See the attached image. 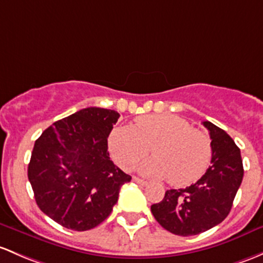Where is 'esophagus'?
Segmentation results:
<instances>
[{"instance_id": "obj_1", "label": "esophagus", "mask_w": 263, "mask_h": 263, "mask_svg": "<svg viewBox=\"0 0 263 263\" xmlns=\"http://www.w3.org/2000/svg\"><path fill=\"white\" fill-rule=\"evenodd\" d=\"M134 181H135V182H137V184L141 185V186H146V185L148 184L147 181H146V180H143V179H140V178H137V176H134Z\"/></svg>"}]
</instances>
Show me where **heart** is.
<instances>
[{
	"mask_svg": "<svg viewBox=\"0 0 263 263\" xmlns=\"http://www.w3.org/2000/svg\"><path fill=\"white\" fill-rule=\"evenodd\" d=\"M108 145L115 161L124 170H132L153 148L155 156L141 165V174L167 178L168 184L178 187L200 179L212 157L209 137L174 115L142 116L135 127H117L110 132Z\"/></svg>",
	"mask_w": 263,
	"mask_h": 263,
	"instance_id": "1",
	"label": "heart"
}]
</instances>
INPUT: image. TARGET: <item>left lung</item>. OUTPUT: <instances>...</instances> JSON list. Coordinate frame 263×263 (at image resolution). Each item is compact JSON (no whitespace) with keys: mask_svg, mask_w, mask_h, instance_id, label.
Wrapping results in <instances>:
<instances>
[{"mask_svg":"<svg viewBox=\"0 0 263 263\" xmlns=\"http://www.w3.org/2000/svg\"><path fill=\"white\" fill-rule=\"evenodd\" d=\"M212 139L211 166L195 184L170 189L151 205L155 219L173 234L187 237L205 232L226 219L243 179L241 150L232 137L209 121L203 122Z\"/></svg>","mask_w":263,"mask_h":263,"instance_id":"left-lung-1","label":"left lung"}]
</instances>
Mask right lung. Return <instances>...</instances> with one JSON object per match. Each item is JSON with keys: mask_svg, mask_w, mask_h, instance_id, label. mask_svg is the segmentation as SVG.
Masks as SVG:
<instances>
[{"mask_svg": "<svg viewBox=\"0 0 263 263\" xmlns=\"http://www.w3.org/2000/svg\"><path fill=\"white\" fill-rule=\"evenodd\" d=\"M120 113L88 107L48 127L35 141L27 176L49 218L73 231L101 224L131 181L110 160L108 139Z\"/></svg>", "mask_w": 263, "mask_h": 263, "instance_id": "right-lung-1", "label": "right lung"}]
</instances>
